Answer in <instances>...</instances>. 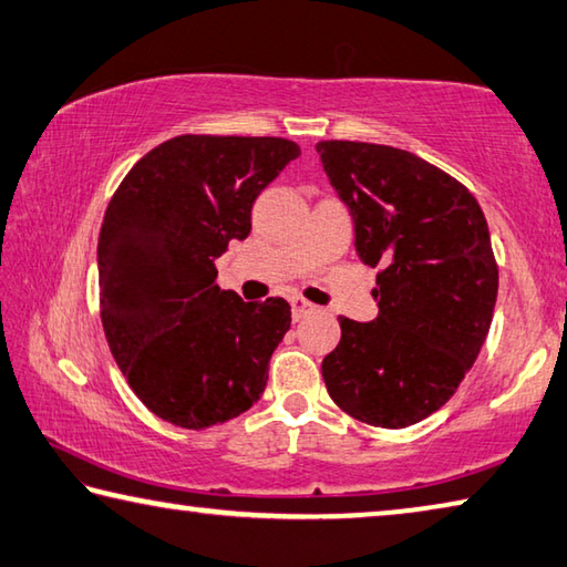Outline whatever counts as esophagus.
Segmentation results:
<instances>
[{
  "instance_id": "obj_1",
  "label": "esophagus",
  "mask_w": 567,
  "mask_h": 567,
  "mask_svg": "<svg viewBox=\"0 0 567 567\" xmlns=\"http://www.w3.org/2000/svg\"><path fill=\"white\" fill-rule=\"evenodd\" d=\"M290 305H292V317H295V322H297V319H302V317H307L310 312H315V305H310L307 300H302V297H292Z\"/></svg>"
}]
</instances>
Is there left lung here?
Wrapping results in <instances>:
<instances>
[{
  "label": "left lung",
  "mask_w": 567,
  "mask_h": 567,
  "mask_svg": "<svg viewBox=\"0 0 567 567\" xmlns=\"http://www.w3.org/2000/svg\"><path fill=\"white\" fill-rule=\"evenodd\" d=\"M354 220L359 260L379 267L372 322L339 317L322 362L334 404L364 424H419L456 394L486 342L498 295L488 223L476 198L414 153L317 143Z\"/></svg>",
  "instance_id": "left-lung-1"
}]
</instances>
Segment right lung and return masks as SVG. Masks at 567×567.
<instances>
[{
	"label": "right lung",
	"instance_id": "right-lung-1",
	"mask_svg": "<svg viewBox=\"0 0 567 567\" xmlns=\"http://www.w3.org/2000/svg\"><path fill=\"white\" fill-rule=\"evenodd\" d=\"M300 146L270 136H176L128 171L99 235L111 354L153 414L208 429L262 396L292 322L282 297L243 302L215 260L250 235L252 203Z\"/></svg>",
	"mask_w": 567,
	"mask_h": 567
}]
</instances>
